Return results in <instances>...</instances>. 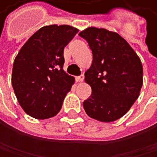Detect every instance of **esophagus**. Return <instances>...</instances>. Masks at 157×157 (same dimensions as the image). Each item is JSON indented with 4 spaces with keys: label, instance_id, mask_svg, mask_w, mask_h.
<instances>
[{
    "label": "esophagus",
    "instance_id": "esophagus-1",
    "mask_svg": "<svg viewBox=\"0 0 157 157\" xmlns=\"http://www.w3.org/2000/svg\"><path fill=\"white\" fill-rule=\"evenodd\" d=\"M75 79H76L77 82H83V81H84V75L82 74V75H80V76H77V77L75 78Z\"/></svg>",
    "mask_w": 157,
    "mask_h": 157
}]
</instances>
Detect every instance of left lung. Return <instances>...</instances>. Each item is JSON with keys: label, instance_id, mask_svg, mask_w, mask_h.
<instances>
[{"label": "left lung", "instance_id": "8db88e82", "mask_svg": "<svg viewBox=\"0 0 157 157\" xmlns=\"http://www.w3.org/2000/svg\"><path fill=\"white\" fill-rule=\"evenodd\" d=\"M79 36L92 51L91 67L85 80L92 89L84 101L87 115L102 122L124 116L140 96L143 84L142 64L128 42L106 29L89 27Z\"/></svg>", "mask_w": 157, "mask_h": 157}]
</instances>
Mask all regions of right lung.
<instances>
[{
  "mask_svg": "<svg viewBox=\"0 0 157 157\" xmlns=\"http://www.w3.org/2000/svg\"><path fill=\"white\" fill-rule=\"evenodd\" d=\"M78 33L69 25L40 28L15 58L12 86L22 109L35 119H49L60 111L74 78L63 70L64 48Z\"/></svg>",
  "mask_w": 157,
  "mask_h": 157,
  "instance_id": "add662e5",
  "label": "right lung"
}]
</instances>
